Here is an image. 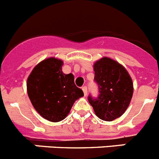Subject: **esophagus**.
<instances>
[{"label":"esophagus","mask_w":159,"mask_h":159,"mask_svg":"<svg viewBox=\"0 0 159 159\" xmlns=\"http://www.w3.org/2000/svg\"><path fill=\"white\" fill-rule=\"evenodd\" d=\"M82 90H83V92H84V96H87V95H88V88H87L86 86H84L82 88Z\"/></svg>","instance_id":"obj_1"}]
</instances>
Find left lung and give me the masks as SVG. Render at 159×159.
<instances>
[{"mask_svg": "<svg viewBox=\"0 0 159 159\" xmlns=\"http://www.w3.org/2000/svg\"><path fill=\"white\" fill-rule=\"evenodd\" d=\"M95 81L99 87L96 99L88 101L98 117L112 121L126 111L133 95V83L123 65L108 57H102L94 64Z\"/></svg>", "mask_w": 159, "mask_h": 159, "instance_id": "obj_1", "label": "left lung"}]
</instances>
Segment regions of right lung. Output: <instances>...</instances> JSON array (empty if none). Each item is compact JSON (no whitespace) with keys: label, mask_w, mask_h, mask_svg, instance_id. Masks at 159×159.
<instances>
[{"label":"right lung","mask_w":159,"mask_h":159,"mask_svg":"<svg viewBox=\"0 0 159 159\" xmlns=\"http://www.w3.org/2000/svg\"><path fill=\"white\" fill-rule=\"evenodd\" d=\"M63 61L50 57L33 68L27 80L29 99L36 111L50 122H60L68 115L75 100L84 96L74 75L62 71Z\"/></svg>","instance_id":"1"}]
</instances>
